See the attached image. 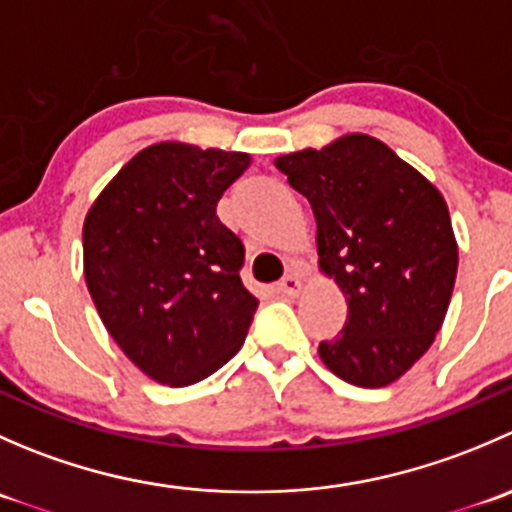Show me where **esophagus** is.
I'll list each match as a JSON object with an SVG mask.
<instances>
[{"label": "esophagus", "instance_id": "34e87169", "mask_svg": "<svg viewBox=\"0 0 512 512\" xmlns=\"http://www.w3.org/2000/svg\"><path fill=\"white\" fill-rule=\"evenodd\" d=\"M277 292L287 294V297H297L302 292V280L297 275L282 277V282H277Z\"/></svg>", "mask_w": 512, "mask_h": 512}]
</instances>
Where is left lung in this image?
<instances>
[{"instance_id":"left-lung-1","label":"left lung","mask_w":512,"mask_h":512,"mask_svg":"<svg viewBox=\"0 0 512 512\" xmlns=\"http://www.w3.org/2000/svg\"><path fill=\"white\" fill-rule=\"evenodd\" d=\"M275 165L312 205L319 267L347 297L344 329L319 356L354 386L391 384L428 352L451 302L458 245L446 200L364 133Z\"/></svg>"}]
</instances>
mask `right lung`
<instances>
[{
  "mask_svg": "<svg viewBox=\"0 0 512 512\" xmlns=\"http://www.w3.org/2000/svg\"><path fill=\"white\" fill-rule=\"evenodd\" d=\"M247 165V153L156 143L118 170L86 215L84 275L101 322L160 384L215 374L255 317L260 302L240 280L245 247L215 213Z\"/></svg>",
  "mask_w": 512,
  "mask_h": 512,
  "instance_id": "add662e5",
  "label": "right lung"
}]
</instances>
